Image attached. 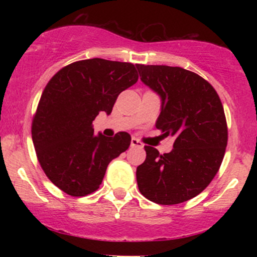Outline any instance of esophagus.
Listing matches in <instances>:
<instances>
[{
    "label": "esophagus",
    "instance_id": "obj_1",
    "mask_svg": "<svg viewBox=\"0 0 257 257\" xmlns=\"http://www.w3.org/2000/svg\"><path fill=\"white\" fill-rule=\"evenodd\" d=\"M131 144H132L133 147H138V149H143V147H144V144L141 143V141L137 138H133Z\"/></svg>",
    "mask_w": 257,
    "mask_h": 257
}]
</instances>
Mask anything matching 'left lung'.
Wrapping results in <instances>:
<instances>
[{"label":"left lung","mask_w":257,"mask_h":257,"mask_svg":"<svg viewBox=\"0 0 257 257\" xmlns=\"http://www.w3.org/2000/svg\"><path fill=\"white\" fill-rule=\"evenodd\" d=\"M137 67L141 81L162 99L156 128L175 137L169 153L145 146L146 159L137 168L139 191L157 204H179L204 191L219 172L228 139L222 102L213 85L192 71Z\"/></svg>","instance_id":"left-lung-1"}]
</instances>
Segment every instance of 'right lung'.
Returning <instances> with one entry per match:
<instances>
[{
    "label": "right lung",
    "instance_id": "obj_1",
    "mask_svg": "<svg viewBox=\"0 0 257 257\" xmlns=\"http://www.w3.org/2000/svg\"><path fill=\"white\" fill-rule=\"evenodd\" d=\"M138 78L132 63L94 58L67 65L47 83L32 119V141L44 174L63 192H95L108 163L128 150V133L94 135L93 120L99 112L110 114L117 96Z\"/></svg>",
    "mask_w": 257,
    "mask_h": 257
}]
</instances>
